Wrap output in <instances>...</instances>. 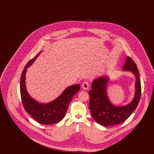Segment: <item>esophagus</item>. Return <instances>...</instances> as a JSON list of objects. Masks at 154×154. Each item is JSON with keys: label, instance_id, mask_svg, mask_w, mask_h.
I'll return each instance as SVG.
<instances>
[{"label": "esophagus", "instance_id": "esophagus-1", "mask_svg": "<svg viewBox=\"0 0 154 154\" xmlns=\"http://www.w3.org/2000/svg\"><path fill=\"white\" fill-rule=\"evenodd\" d=\"M81 87H82V89H84V90H87V89H88V88H89V84H88V82H87V81H84V82L82 84Z\"/></svg>", "mask_w": 154, "mask_h": 154}]
</instances>
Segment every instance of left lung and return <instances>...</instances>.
Instances as JSON below:
<instances>
[{"label":"left lung","instance_id":"obj_1","mask_svg":"<svg viewBox=\"0 0 154 154\" xmlns=\"http://www.w3.org/2000/svg\"><path fill=\"white\" fill-rule=\"evenodd\" d=\"M123 71L131 72L135 77V93L132 101L124 106H116L110 101L107 95L109 75H102L93 81L89 95V107L96 122L104 126L121 124L127 119L136 109L141 96L139 72L136 63L127 57Z\"/></svg>","mask_w":154,"mask_h":154}]
</instances>
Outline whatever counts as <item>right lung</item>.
I'll return each mask as SVG.
<instances>
[{
	"instance_id": "1",
	"label": "right lung",
	"mask_w": 154,
	"mask_h": 154,
	"mask_svg": "<svg viewBox=\"0 0 154 154\" xmlns=\"http://www.w3.org/2000/svg\"><path fill=\"white\" fill-rule=\"evenodd\" d=\"M40 52L31 59L23 70L20 81V92L25 110L37 122L42 125L58 123L65 117L72 98L80 89L79 84L69 86L51 102L46 103L39 102L30 95L27 91L25 79L27 69L31 66L40 55Z\"/></svg>"
}]
</instances>
